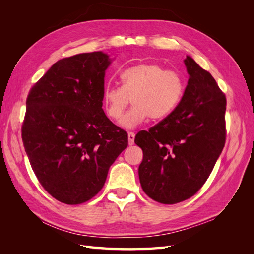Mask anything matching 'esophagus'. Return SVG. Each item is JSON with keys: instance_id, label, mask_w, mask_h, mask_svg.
<instances>
[{"instance_id": "obj_1", "label": "esophagus", "mask_w": 254, "mask_h": 254, "mask_svg": "<svg viewBox=\"0 0 254 254\" xmlns=\"http://www.w3.org/2000/svg\"><path fill=\"white\" fill-rule=\"evenodd\" d=\"M134 136H135V134L133 132H128V143H129V145L134 144Z\"/></svg>"}]
</instances>
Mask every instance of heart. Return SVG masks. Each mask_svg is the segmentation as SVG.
<instances>
[{
  "label": "heart",
  "instance_id": "1",
  "mask_svg": "<svg viewBox=\"0 0 254 254\" xmlns=\"http://www.w3.org/2000/svg\"><path fill=\"white\" fill-rule=\"evenodd\" d=\"M122 86L109 84L104 89L103 102L108 118L119 121L129 104L133 103L121 123L132 129L150 118H167L181 102L186 90L182 75L165 70L158 64H141L125 68L120 75Z\"/></svg>",
  "mask_w": 254,
  "mask_h": 254
}]
</instances>
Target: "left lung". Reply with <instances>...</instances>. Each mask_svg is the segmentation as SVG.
Here are the masks:
<instances>
[{
    "label": "left lung",
    "instance_id": "1",
    "mask_svg": "<svg viewBox=\"0 0 254 254\" xmlns=\"http://www.w3.org/2000/svg\"><path fill=\"white\" fill-rule=\"evenodd\" d=\"M190 78L181 102L134 143L143 150L139 166L145 194L163 204L194 196L212 173L226 143V95L193 58L184 59Z\"/></svg>",
    "mask_w": 254,
    "mask_h": 254
}]
</instances>
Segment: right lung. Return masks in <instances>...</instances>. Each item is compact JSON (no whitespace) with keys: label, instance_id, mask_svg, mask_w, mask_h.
Here are the masks:
<instances>
[{"label":"right lung","instance_id":"add662e5","mask_svg":"<svg viewBox=\"0 0 254 254\" xmlns=\"http://www.w3.org/2000/svg\"><path fill=\"white\" fill-rule=\"evenodd\" d=\"M107 54L83 53L58 60L26 98L22 141L29 163L48 193L80 204L104 187L128 134L103 110Z\"/></svg>","mask_w":254,"mask_h":254}]
</instances>
